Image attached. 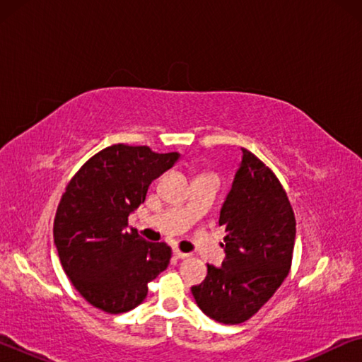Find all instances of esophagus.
I'll use <instances>...</instances> for the list:
<instances>
[{
    "label": "esophagus",
    "instance_id": "34e87169",
    "mask_svg": "<svg viewBox=\"0 0 362 362\" xmlns=\"http://www.w3.org/2000/svg\"><path fill=\"white\" fill-rule=\"evenodd\" d=\"M174 255L177 257V259H187V257H189L188 254L182 252V250H179V249H174Z\"/></svg>",
    "mask_w": 362,
    "mask_h": 362
}]
</instances>
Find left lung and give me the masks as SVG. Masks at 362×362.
<instances>
[{
  "mask_svg": "<svg viewBox=\"0 0 362 362\" xmlns=\"http://www.w3.org/2000/svg\"><path fill=\"white\" fill-rule=\"evenodd\" d=\"M226 236L222 267L192 287L203 313L222 324H241L265 305L289 274L296 216L278 177L254 153L243 159L220 211Z\"/></svg>",
  "mask_w": 362,
  "mask_h": 362,
  "instance_id": "obj_1",
  "label": "left lung"
}]
</instances>
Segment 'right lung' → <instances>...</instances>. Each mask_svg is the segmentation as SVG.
Listing matches in <instances>:
<instances>
[{
	"label": "right lung",
	"instance_id": "1",
	"mask_svg": "<svg viewBox=\"0 0 362 362\" xmlns=\"http://www.w3.org/2000/svg\"><path fill=\"white\" fill-rule=\"evenodd\" d=\"M179 156L116 144L88 159L66 185L54 218V244L71 284L95 308L110 315L136 308L150 281L168 268L170 247L127 231V217Z\"/></svg>",
	"mask_w": 362,
	"mask_h": 362
}]
</instances>
